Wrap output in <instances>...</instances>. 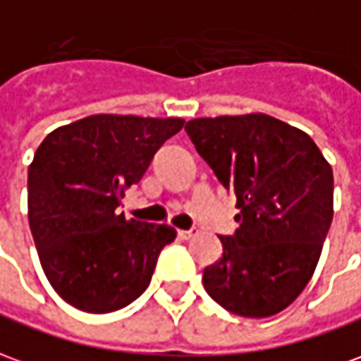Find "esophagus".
<instances>
[{
  "label": "esophagus",
  "mask_w": 361,
  "mask_h": 361,
  "mask_svg": "<svg viewBox=\"0 0 361 361\" xmlns=\"http://www.w3.org/2000/svg\"><path fill=\"white\" fill-rule=\"evenodd\" d=\"M193 234H195V231H193V228H189V231H178V236H180V238H183V240L191 238Z\"/></svg>",
  "instance_id": "34e87169"
}]
</instances>
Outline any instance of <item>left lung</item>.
<instances>
[{"label":"left lung","instance_id":"left-lung-1","mask_svg":"<svg viewBox=\"0 0 361 361\" xmlns=\"http://www.w3.org/2000/svg\"><path fill=\"white\" fill-rule=\"evenodd\" d=\"M197 154L236 199L234 234L203 269L211 299L238 317L283 311L309 283L332 223V168L312 138L269 115L193 119Z\"/></svg>","mask_w":361,"mask_h":361}]
</instances>
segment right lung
<instances>
[{
  "instance_id": "obj_1",
  "label": "right lung",
  "mask_w": 361,
  "mask_h": 361,
  "mask_svg": "<svg viewBox=\"0 0 361 361\" xmlns=\"http://www.w3.org/2000/svg\"><path fill=\"white\" fill-rule=\"evenodd\" d=\"M181 127V119L92 115L40 142L29 166V224L42 269L66 303L102 314L145 293L176 231L127 221L117 207Z\"/></svg>"
}]
</instances>
